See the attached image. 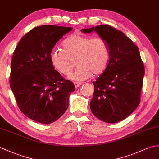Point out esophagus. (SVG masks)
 I'll use <instances>...</instances> for the list:
<instances>
[{
	"mask_svg": "<svg viewBox=\"0 0 159 159\" xmlns=\"http://www.w3.org/2000/svg\"><path fill=\"white\" fill-rule=\"evenodd\" d=\"M81 85H82L81 83H79V82H75V83H74V86H75L76 88L80 87Z\"/></svg>",
	"mask_w": 159,
	"mask_h": 159,
	"instance_id": "1",
	"label": "esophagus"
}]
</instances>
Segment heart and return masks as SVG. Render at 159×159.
I'll use <instances>...</instances> for the list:
<instances>
[{"label": "heart", "mask_w": 159, "mask_h": 159, "mask_svg": "<svg viewBox=\"0 0 159 159\" xmlns=\"http://www.w3.org/2000/svg\"><path fill=\"white\" fill-rule=\"evenodd\" d=\"M63 50H52L50 60L60 73L68 75L75 66V72L68 76L75 81H83L92 75L102 73L109 63V49L105 40L100 37L91 38L74 33L62 43Z\"/></svg>", "instance_id": "b5f03b06"}]
</instances>
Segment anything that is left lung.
<instances>
[{
    "label": "left lung",
    "instance_id": "obj_1",
    "mask_svg": "<svg viewBox=\"0 0 159 159\" xmlns=\"http://www.w3.org/2000/svg\"><path fill=\"white\" fill-rule=\"evenodd\" d=\"M81 31L96 32L105 40L109 54L107 68L93 82L91 111L104 122H118L129 116L139 104L145 70L139 48L124 33L109 25Z\"/></svg>",
    "mask_w": 159,
    "mask_h": 159
}]
</instances>
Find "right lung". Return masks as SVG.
<instances>
[{
	"label": "right lung",
	"instance_id": "add662e5",
	"mask_svg": "<svg viewBox=\"0 0 159 159\" xmlns=\"http://www.w3.org/2000/svg\"><path fill=\"white\" fill-rule=\"evenodd\" d=\"M72 29L37 26L22 37L13 52L10 87L20 111L38 122L50 124L61 117L75 90L73 83L64 79L50 60L53 47Z\"/></svg>",
	"mask_w": 159,
	"mask_h": 159
}]
</instances>
